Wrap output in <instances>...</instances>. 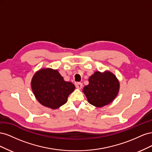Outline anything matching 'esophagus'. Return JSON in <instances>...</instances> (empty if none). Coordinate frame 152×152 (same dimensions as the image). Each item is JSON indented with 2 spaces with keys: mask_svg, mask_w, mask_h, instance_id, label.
<instances>
[{
  "mask_svg": "<svg viewBox=\"0 0 152 152\" xmlns=\"http://www.w3.org/2000/svg\"><path fill=\"white\" fill-rule=\"evenodd\" d=\"M75 86L77 89H80L82 87V84L81 83V82H77V83L75 84Z\"/></svg>",
  "mask_w": 152,
  "mask_h": 152,
  "instance_id": "1",
  "label": "esophagus"
}]
</instances>
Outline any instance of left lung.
<instances>
[{
  "instance_id": "1",
  "label": "left lung",
  "mask_w": 152,
  "mask_h": 152,
  "mask_svg": "<svg viewBox=\"0 0 152 152\" xmlns=\"http://www.w3.org/2000/svg\"><path fill=\"white\" fill-rule=\"evenodd\" d=\"M119 87L120 84L113 73L96 72L89 78V84L84 87L83 92L90 104L101 108L113 102Z\"/></svg>"
}]
</instances>
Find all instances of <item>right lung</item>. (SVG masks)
<instances>
[{
	"label": "right lung",
	"instance_id": "1",
	"mask_svg": "<svg viewBox=\"0 0 152 152\" xmlns=\"http://www.w3.org/2000/svg\"><path fill=\"white\" fill-rule=\"evenodd\" d=\"M31 86L38 102L51 109H57L65 104L68 96L75 88L72 82L64 80L57 70L51 68H42L37 72Z\"/></svg>",
	"mask_w": 152,
	"mask_h": 152
}]
</instances>
